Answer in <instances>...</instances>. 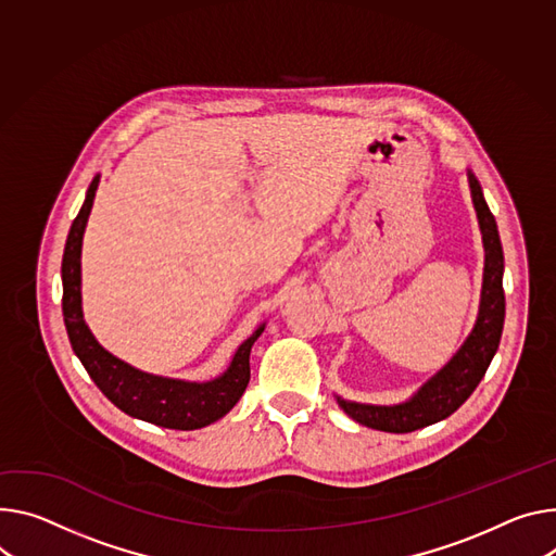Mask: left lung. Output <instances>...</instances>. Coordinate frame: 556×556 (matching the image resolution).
Segmentation results:
<instances>
[{"instance_id":"1","label":"left lung","mask_w":556,"mask_h":556,"mask_svg":"<svg viewBox=\"0 0 556 556\" xmlns=\"http://www.w3.org/2000/svg\"><path fill=\"white\" fill-rule=\"evenodd\" d=\"M468 177L485 245L483 292L475 330L452 362L406 403H399V406H364V403L337 399L339 406L362 426L383 432H413L450 417L475 392L498 348L503 317H506L503 250L494 215L485 204L481 186L472 173H468Z\"/></svg>"}]
</instances>
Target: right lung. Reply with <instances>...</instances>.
<instances>
[{"label":"right lung","instance_id":"obj_1","mask_svg":"<svg viewBox=\"0 0 556 556\" xmlns=\"http://www.w3.org/2000/svg\"><path fill=\"white\" fill-rule=\"evenodd\" d=\"M99 177L92 179L84 206L75 217L62 260V311L64 324L75 355L84 364L90 379L97 383L119 410L126 415L173 430H197L211 426L232 410L250 381V348L264 332V328L248 337L230 364V368L213 381L190 383L179 379H164L141 372L122 359L113 357L94 341L81 315V237L92 208V199Z\"/></svg>","mask_w":556,"mask_h":556}]
</instances>
